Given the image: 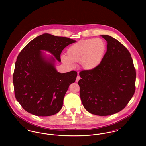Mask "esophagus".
I'll list each match as a JSON object with an SVG mask.
<instances>
[{"label":"esophagus","instance_id":"34e87169","mask_svg":"<svg viewBox=\"0 0 146 146\" xmlns=\"http://www.w3.org/2000/svg\"><path fill=\"white\" fill-rule=\"evenodd\" d=\"M80 79V77L79 76H77L76 78V82H78Z\"/></svg>","mask_w":146,"mask_h":146}]
</instances>
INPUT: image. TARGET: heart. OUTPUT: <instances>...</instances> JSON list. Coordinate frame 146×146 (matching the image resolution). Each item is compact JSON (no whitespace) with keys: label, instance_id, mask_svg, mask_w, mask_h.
<instances>
[{"label":"heart","instance_id":"b5f03b06","mask_svg":"<svg viewBox=\"0 0 146 146\" xmlns=\"http://www.w3.org/2000/svg\"><path fill=\"white\" fill-rule=\"evenodd\" d=\"M106 44L100 38L85 39L71 45L67 51V56L62 55L61 60L70 68L73 63H80L85 70H95L102 62L106 51Z\"/></svg>","mask_w":146,"mask_h":146}]
</instances>
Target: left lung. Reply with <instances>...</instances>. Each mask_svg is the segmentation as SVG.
Wrapping results in <instances>:
<instances>
[{
    "label": "left lung",
    "mask_w": 146,
    "mask_h": 146,
    "mask_svg": "<svg viewBox=\"0 0 146 146\" xmlns=\"http://www.w3.org/2000/svg\"><path fill=\"white\" fill-rule=\"evenodd\" d=\"M107 51L95 70H83L78 84L85 109L91 114L107 116L123 110L135 91L136 70L130 53L117 39L101 35Z\"/></svg>",
    "instance_id": "1"
}]
</instances>
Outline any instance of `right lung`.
<instances>
[{"label":"right lung","instance_id":"obj_1","mask_svg":"<svg viewBox=\"0 0 146 146\" xmlns=\"http://www.w3.org/2000/svg\"><path fill=\"white\" fill-rule=\"evenodd\" d=\"M76 41L44 33L27 44L19 54L13 74L15 95L22 108L39 117L54 115L62 107L70 84L75 82L76 71L61 73L55 66L61 62L63 50ZM42 50L54 56L48 57Z\"/></svg>","mask_w":146,"mask_h":146}]
</instances>
